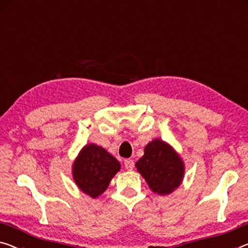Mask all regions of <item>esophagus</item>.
Instances as JSON below:
<instances>
[{
	"mask_svg": "<svg viewBox=\"0 0 248 248\" xmlns=\"http://www.w3.org/2000/svg\"><path fill=\"white\" fill-rule=\"evenodd\" d=\"M124 167L125 169H128V170H132L135 167V162L132 159H125L124 160Z\"/></svg>",
	"mask_w": 248,
	"mask_h": 248,
	"instance_id": "esophagus-1",
	"label": "esophagus"
}]
</instances>
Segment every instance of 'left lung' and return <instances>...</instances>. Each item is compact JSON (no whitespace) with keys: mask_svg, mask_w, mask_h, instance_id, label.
Segmentation results:
<instances>
[{"mask_svg":"<svg viewBox=\"0 0 248 248\" xmlns=\"http://www.w3.org/2000/svg\"><path fill=\"white\" fill-rule=\"evenodd\" d=\"M136 167L151 190L159 195L170 194L184 177L182 159L170 146L159 139L148 143Z\"/></svg>","mask_w":248,"mask_h":248,"instance_id":"obj_1","label":"left lung"}]
</instances>
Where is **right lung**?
Returning <instances> with one entry per match:
<instances>
[{
	"mask_svg": "<svg viewBox=\"0 0 248 248\" xmlns=\"http://www.w3.org/2000/svg\"><path fill=\"white\" fill-rule=\"evenodd\" d=\"M120 170L116 158L101 147L87 145L73 165V178L83 193L98 197L107 189L112 177Z\"/></svg>",
	"mask_w": 248,
	"mask_h": 248,
	"instance_id": "right-lung-1",
	"label": "right lung"
}]
</instances>
